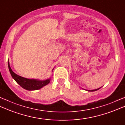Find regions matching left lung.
<instances>
[{
    "instance_id": "left-lung-1",
    "label": "left lung",
    "mask_w": 125,
    "mask_h": 125,
    "mask_svg": "<svg viewBox=\"0 0 125 125\" xmlns=\"http://www.w3.org/2000/svg\"><path fill=\"white\" fill-rule=\"evenodd\" d=\"M101 87H100V88H98V89H94V90H87V91H88V92H94V91H96V90H99L100 88H101Z\"/></svg>"
}]
</instances>
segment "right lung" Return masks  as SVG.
<instances>
[{"label": "right lung", "mask_w": 125, "mask_h": 125, "mask_svg": "<svg viewBox=\"0 0 125 125\" xmlns=\"http://www.w3.org/2000/svg\"><path fill=\"white\" fill-rule=\"evenodd\" d=\"M8 67L10 73L13 79L15 80V81L19 85H20L23 88L28 90H35L40 89L44 87L45 85L49 83L51 80V77L46 79L45 80H39L37 79H29L26 78L21 77L19 76L16 73H14L10 65L9 61L8 60ZM54 68H53L52 71H53Z\"/></svg>", "instance_id": "add662e5"}]
</instances>
